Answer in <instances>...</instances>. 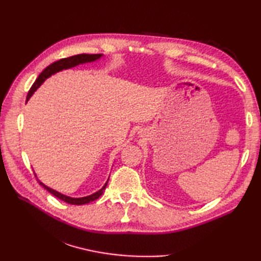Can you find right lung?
<instances>
[{
    "instance_id": "1",
    "label": "right lung",
    "mask_w": 261,
    "mask_h": 261,
    "mask_svg": "<svg viewBox=\"0 0 261 261\" xmlns=\"http://www.w3.org/2000/svg\"><path fill=\"white\" fill-rule=\"evenodd\" d=\"M101 57H103V54H95V55L81 54V55H75V56H71V57H68V58L59 59V60H57V62H55L51 65H49L48 67H46L45 69L41 71L40 75H39L38 79L36 80V82L33 83V85L31 86L30 91L27 95V102L29 101L30 97L33 95V93H35L38 90V88L42 85V83L45 82L47 79H49V77H50L51 75L58 73V71L76 67V66L82 65V64L96 62V60H98ZM33 173H35V171H33ZM36 177H37V175H36ZM108 181H109V179L107 180V182H105L104 186L101 188V190L91 194V195L84 196V197H70V196L65 195V194H62V193L53 190V188H50V187L46 186L42 181L38 179L39 184H40L43 188H45V190H47L49 193H51L54 196H56L59 199H62V201L68 203V204H71V205H83V204H87L90 202L95 201V199H97L103 194L105 187H107V185H108Z\"/></svg>"
}]
</instances>
